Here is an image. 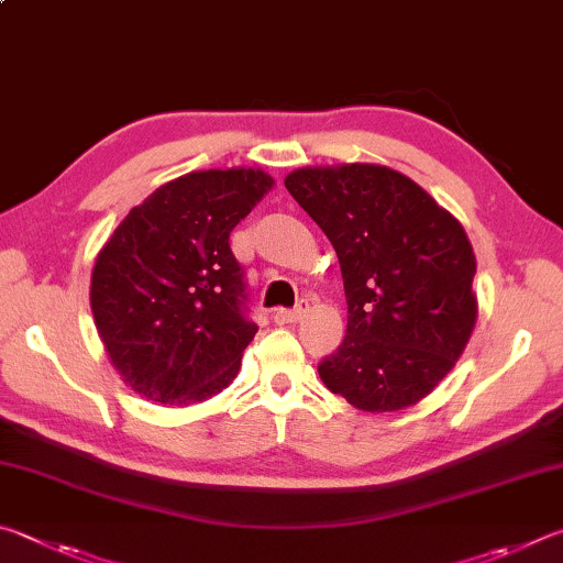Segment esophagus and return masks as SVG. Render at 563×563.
Here are the masks:
<instances>
[{"instance_id":"esophagus-1","label":"esophagus","mask_w":563,"mask_h":563,"mask_svg":"<svg viewBox=\"0 0 563 563\" xmlns=\"http://www.w3.org/2000/svg\"><path fill=\"white\" fill-rule=\"evenodd\" d=\"M307 309H309V301H301L297 309H276L272 319L279 323V327H284V323H297L303 313H307Z\"/></svg>"}]
</instances>
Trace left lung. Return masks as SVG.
Masks as SVG:
<instances>
[{
  "label": "left lung",
  "mask_w": 563,
  "mask_h": 563,
  "mask_svg": "<svg viewBox=\"0 0 563 563\" xmlns=\"http://www.w3.org/2000/svg\"><path fill=\"white\" fill-rule=\"evenodd\" d=\"M284 185L336 250L349 327L319 376L366 412L420 402L462 356L477 321V262L445 207L386 165L299 167Z\"/></svg>",
  "instance_id": "8db88e82"
}]
</instances>
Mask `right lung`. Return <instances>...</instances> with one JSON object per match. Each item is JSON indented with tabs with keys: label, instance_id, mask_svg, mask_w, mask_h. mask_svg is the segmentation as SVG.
I'll list each match as a JSON object with an SVG mask.
<instances>
[{
	"label": "right lung",
	"instance_id": "1",
	"mask_svg": "<svg viewBox=\"0 0 563 563\" xmlns=\"http://www.w3.org/2000/svg\"><path fill=\"white\" fill-rule=\"evenodd\" d=\"M254 167L197 170L133 207L98 252L96 331L137 396L192 406L236 378L256 333L230 232L272 190Z\"/></svg>",
	"mask_w": 563,
	"mask_h": 563
}]
</instances>
